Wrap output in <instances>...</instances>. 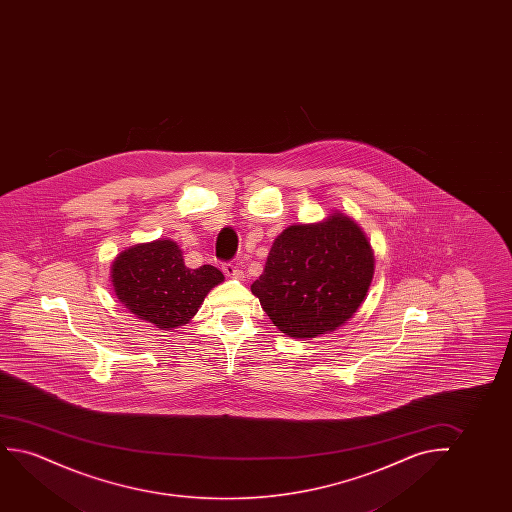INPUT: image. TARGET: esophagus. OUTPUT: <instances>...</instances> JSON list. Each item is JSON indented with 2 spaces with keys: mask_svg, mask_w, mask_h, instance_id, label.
<instances>
[{
  "mask_svg": "<svg viewBox=\"0 0 512 512\" xmlns=\"http://www.w3.org/2000/svg\"><path fill=\"white\" fill-rule=\"evenodd\" d=\"M222 271H224L225 276H229V278H238V280L243 278V271H241L238 266L231 264V262H225V264H222Z\"/></svg>",
  "mask_w": 512,
  "mask_h": 512,
  "instance_id": "1",
  "label": "esophagus"
}]
</instances>
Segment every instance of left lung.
Listing matches in <instances>:
<instances>
[{"instance_id": "left-lung-1", "label": "left lung", "mask_w": 512, "mask_h": 512, "mask_svg": "<svg viewBox=\"0 0 512 512\" xmlns=\"http://www.w3.org/2000/svg\"><path fill=\"white\" fill-rule=\"evenodd\" d=\"M374 276L371 243L355 220L332 213L274 239L252 294L290 337L330 334L357 313Z\"/></svg>"}]
</instances>
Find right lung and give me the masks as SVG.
I'll use <instances>...</instances> for the list:
<instances>
[{
	"label": "right lung",
	"instance_id": "add662e5",
	"mask_svg": "<svg viewBox=\"0 0 512 512\" xmlns=\"http://www.w3.org/2000/svg\"><path fill=\"white\" fill-rule=\"evenodd\" d=\"M224 281L217 267L189 269L171 239L131 246L112 264L115 295L133 315L173 330L190 322L211 288Z\"/></svg>",
	"mask_w": 512,
	"mask_h": 512
}]
</instances>
